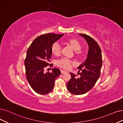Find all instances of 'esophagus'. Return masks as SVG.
I'll list each match as a JSON object with an SVG mask.
<instances>
[{
	"label": "esophagus",
	"mask_w": 123,
	"mask_h": 123,
	"mask_svg": "<svg viewBox=\"0 0 123 123\" xmlns=\"http://www.w3.org/2000/svg\"><path fill=\"white\" fill-rule=\"evenodd\" d=\"M66 71H65V70H61V74H66Z\"/></svg>",
	"instance_id": "esophagus-1"
}]
</instances>
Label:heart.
<instances>
[{
	"label": "heart",
	"mask_w": 123,
	"mask_h": 123,
	"mask_svg": "<svg viewBox=\"0 0 123 123\" xmlns=\"http://www.w3.org/2000/svg\"><path fill=\"white\" fill-rule=\"evenodd\" d=\"M65 43L67 45H69L72 49L74 51V54L76 56L81 57L84 56V51L80 49L81 47V43L78 40L75 38H70L66 40ZM51 51L54 55L58 56L61 54V47L58 43H54L52 46ZM72 63V62L69 59L62 58L57 62V65L58 66L62 68L68 69L70 68Z\"/></svg>",
	"instance_id": "b5f03b06"
}]
</instances>
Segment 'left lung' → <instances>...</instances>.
Instances as JSON below:
<instances>
[{"mask_svg":"<svg viewBox=\"0 0 123 123\" xmlns=\"http://www.w3.org/2000/svg\"><path fill=\"white\" fill-rule=\"evenodd\" d=\"M79 34L87 42L88 55L85 61L78 68L80 70H82L79 73L80 78H76V75L70 72L71 79L67 84L68 91L78 95L87 93L93 87L99 78L102 65L101 51L97 42L89 35Z\"/></svg>","mask_w":123,"mask_h":123,"instance_id":"1","label":"left lung"}]
</instances>
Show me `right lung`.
I'll use <instances>...</instances> for the list:
<instances>
[{
	"label": "right lung",
	"instance_id": "1",
	"mask_svg": "<svg viewBox=\"0 0 123 123\" xmlns=\"http://www.w3.org/2000/svg\"><path fill=\"white\" fill-rule=\"evenodd\" d=\"M63 35L54 33L42 35L33 41L27 49L24 63L26 78L31 87L38 94H47L51 92L55 80L61 74L57 68H52L51 73H44V69L51 62L53 44Z\"/></svg>",
	"mask_w": 123,
	"mask_h": 123
}]
</instances>
